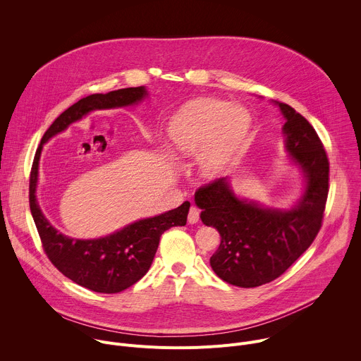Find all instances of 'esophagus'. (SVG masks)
<instances>
[{
	"label": "esophagus",
	"mask_w": 361,
	"mask_h": 361,
	"mask_svg": "<svg viewBox=\"0 0 361 361\" xmlns=\"http://www.w3.org/2000/svg\"><path fill=\"white\" fill-rule=\"evenodd\" d=\"M198 220H200L198 209L197 207H191L190 212H188V223L190 224H195V223H198Z\"/></svg>",
	"instance_id": "obj_1"
}]
</instances>
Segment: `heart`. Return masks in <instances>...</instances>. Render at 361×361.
I'll list each match as a JSON object with an SVG mask.
<instances>
[{"mask_svg": "<svg viewBox=\"0 0 361 361\" xmlns=\"http://www.w3.org/2000/svg\"><path fill=\"white\" fill-rule=\"evenodd\" d=\"M250 128L251 117L245 109L221 99L200 98L170 120L167 137L180 156L197 157L202 178L217 180L233 166Z\"/></svg>", "mask_w": 361, "mask_h": 361, "instance_id": "b5f03b06", "label": "heart"}]
</instances>
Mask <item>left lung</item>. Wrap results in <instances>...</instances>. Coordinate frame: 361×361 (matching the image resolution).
Segmentation results:
<instances>
[{"label":"left lung","mask_w":361,"mask_h":361,"mask_svg":"<svg viewBox=\"0 0 361 361\" xmlns=\"http://www.w3.org/2000/svg\"><path fill=\"white\" fill-rule=\"evenodd\" d=\"M273 104L286 120L284 151L301 174L300 197L287 209L270 207L237 195L228 177L198 188L194 197L201 221L221 237L212 269L221 280L244 288L276 280L312 245L329 194V160L316 130L284 102Z\"/></svg>","instance_id":"1"}]
</instances>
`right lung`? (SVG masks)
Listing matches in <instances>:
<instances>
[{"mask_svg": "<svg viewBox=\"0 0 361 361\" xmlns=\"http://www.w3.org/2000/svg\"><path fill=\"white\" fill-rule=\"evenodd\" d=\"M148 97L144 85L121 88L107 94L88 95L67 109L41 138L30 177V209L48 259L66 277L95 293H120L145 276L159 248L161 234L185 226L190 202L163 214L137 220L98 238H73L59 231L44 216L38 200L39 159L51 138L97 110L133 107Z\"/></svg>", "mask_w": 361, "mask_h": 361, "instance_id": "add662e5", "label": "right lung"}]
</instances>
